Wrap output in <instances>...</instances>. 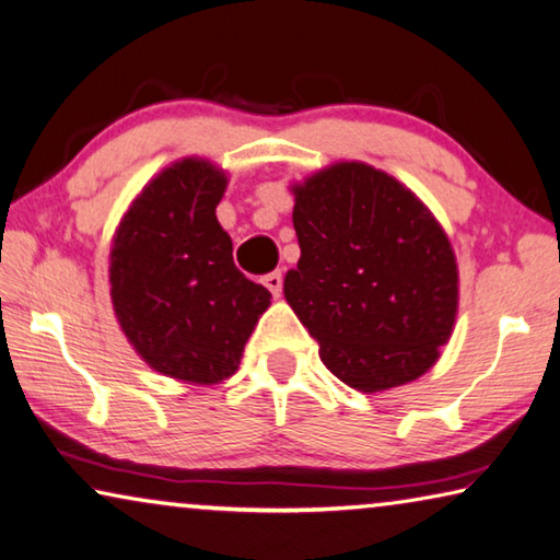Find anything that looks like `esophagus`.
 <instances>
[{
  "label": "esophagus",
  "mask_w": 560,
  "mask_h": 560,
  "mask_svg": "<svg viewBox=\"0 0 560 560\" xmlns=\"http://www.w3.org/2000/svg\"><path fill=\"white\" fill-rule=\"evenodd\" d=\"M264 287L269 289L273 296H279V294H281V289H283V273H281V271H271V273H266V277H264Z\"/></svg>",
  "instance_id": "obj_1"
}]
</instances>
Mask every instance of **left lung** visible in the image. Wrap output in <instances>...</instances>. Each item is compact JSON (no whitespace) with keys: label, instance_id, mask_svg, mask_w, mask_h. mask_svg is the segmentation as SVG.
<instances>
[{"label":"left lung","instance_id":"left-lung-1","mask_svg":"<svg viewBox=\"0 0 560 560\" xmlns=\"http://www.w3.org/2000/svg\"><path fill=\"white\" fill-rule=\"evenodd\" d=\"M294 194L301 259L283 296L326 369L363 394L425 374L458 306L439 221L394 176L359 162L328 166Z\"/></svg>","mask_w":560,"mask_h":560}]
</instances>
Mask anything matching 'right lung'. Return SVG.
I'll use <instances>...</instances> for the list:
<instances>
[{"label":"right lung","mask_w":560,"mask_h":560,"mask_svg":"<svg viewBox=\"0 0 560 560\" xmlns=\"http://www.w3.org/2000/svg\"><path fill=\"white\" fill-rule=\"evenodd\" d=\"M226 176L201 159L164 168L124 214L109 283L121 331L159 374L219 384L234 374L271 294L236 269L217 221Z\"/></svg>","instance_id":"1"}]
</instances>
